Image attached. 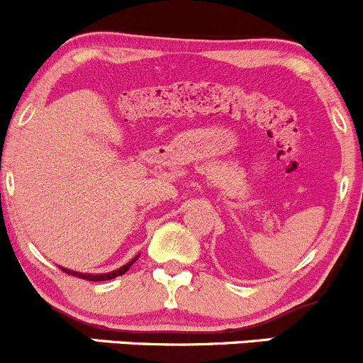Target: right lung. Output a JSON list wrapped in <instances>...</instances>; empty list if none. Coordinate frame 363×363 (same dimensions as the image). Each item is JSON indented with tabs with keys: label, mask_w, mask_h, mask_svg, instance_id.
I'll use <instances>...</instances> for the list:
<instances>
[{
	"label": "right lung",
	"mask_w": 363,
	"mask_h": 363,
	"mask_svg": "<svg viewBox=\"0 0 363 363\" xmlns=\"http://www.w3.org/2000/svg\"><path fill=\"white\" fill-rule=\"evenodd\" d=\"M136 259H138V256H136L135 259H131L130 263H128V264H124V267H121L119 270H116V272H111V274H100V275H93V274H79V272H72V270H67V268H60V270H62V272H65V274H69V275L79 277V279H83V280H91V282H102V280H111V279H116V277H119V275H124V274H126L128 270H130V268H131V264H133Z\"/></svg>",
	"instance_id": "obj_1"
}]
</instances>
